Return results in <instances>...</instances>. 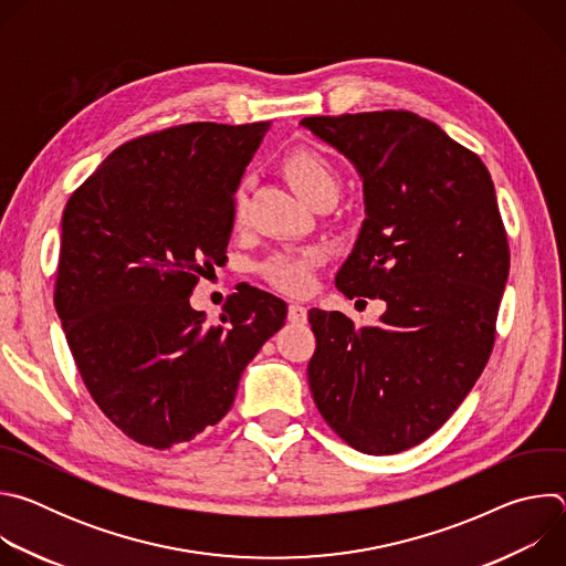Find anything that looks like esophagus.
Listing matches in <instances>:
<instances>
[{"mask_svg":"<svg viewBox=\"0 0 566 566\" xmlns=\"http://www.w3.org/2000/svg\"><path fill=\"white\" fill-rule=\"evenodd\" d=\"M306 317H308V313L302 304H297V302L289 304V319L291 322H295V325H302V322H306Z\"/></svg>","mask_w":566,"mask_h":566,"instance_id":"obj_1","label":"esophagus"}]
</instances>
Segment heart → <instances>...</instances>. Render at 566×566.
Segmentation results:
<instances>
[{"instance_id": "heart-1", "label": "heart", "mask_w": 566, "mask_h": 566, "mask_svg": "<svg viewBox=\"0 0 566 566\" xmlns=\"http://www.w3.org/2000/svg\"><path fill=\"white\" fill-rule=\"evenodd\" d=\"M282 170L306 203H313L317 197H336L338 192L336 170L325 156H319L315 151L297 149L289 154L284 158ZM239 208L241 195L237 197V210ZM313 260V253H280L264 264V273L275 286L289 293H300L311 282Z\"/></svg>"}]
</instances>
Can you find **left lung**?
Here are the masks:
<instances>
[{"instance_id": "left-lung-1", "label": "left lung", "mask_w": 566, "mask_h": 566, "mask_svg": "<svg viewBox=\"0 0 566 566\" xmlns=\"http://www.w3.org/2000/svg\"><path fill=\"white\" fill-rule=\"evenodd\" d=\"M300 125L363 181L365 221L336 286L387 304L360 329L340 311H308V387L352 448L396 454L450 419L493 352L511 266L495 186L476 154L412 112Z\"/></svg>"}]
</instances>
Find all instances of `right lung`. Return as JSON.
Here are the masks:
<instances>
[{
  "label": "right lung",
  "instance_id": "add662e5",
  "mask_svg": "<svg viewBox=\"0 0 566 566\" xmlns=\"http://www.w3.org/2000/svg\"><path fill=\"white\" fill-rule=\"evenodd\" d=\"M271 123H190L114 149L62 214L55 311L96 406L166 450L232 408L241 371L284 325L286 302L244 284L219 325L190 306L226 260L234 192Z\"/></svg>",
  "mask_w": 566,
  "mask_h": 566
}]
</instances>
